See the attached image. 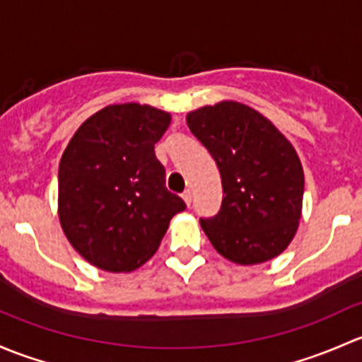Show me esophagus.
Wrapping results in <instances>:
<instances>
[{
    "mask_svg": "<svg viewBox=\"0 0 362 362\" xmlns=\"http://www.w3.org/2000/svg\"><path fill=\"white\" fill-rule=\"evenodd\" d=\"M182 200H185L188 207L192 206V192H189V189H185V192H182Z\"/></svg>",
    "mask_w": 362,
    "mask_h": 362,
    "instance_id": "1",
    "label": "esophagus"
}]
</instances>
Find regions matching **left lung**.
<instances>
[{
    "label": "left lung",
    "instance_id": "left-lung-1",
    "mask_svg": "<svg viewBox=\"0 0 362 362\" xmlns=\"http://www.w3.org/2000/svg\"><path fill=\"white\" fill-rule=\"evenodd\" d=\"M186 124L221 174V209L200 219L216 251L238 264L281 255L303 202V167L293 144L262 113L233 100L192 111Z\"/></svg>",
    "mask_w": 362,
    "mask_h": 362
}]
</instances>
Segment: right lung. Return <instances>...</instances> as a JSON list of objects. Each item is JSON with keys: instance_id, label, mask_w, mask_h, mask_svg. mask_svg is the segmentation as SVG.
Listing matches in <instances>:
<instances>
[{"instance_id": "add662e5", "label": "right lung", "mask_w": 362, "mask_h": 362, "mask_svg": "<svg viewBox=\"0 0 362 362\" xmlns=\"http://www.w3.org/2000/svg\"><path fill=\"white\" fill-rule=\"evenodd\" d=\"M170 115L111 104L71 137L59 163V219L74 249L106 272H132L158 249L186 204L165 186L155 144Z\"/></svg>"}]
</instances>
